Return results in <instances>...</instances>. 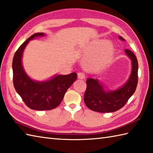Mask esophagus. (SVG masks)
I'll list each match as a JSON object with an SVG mask.
<instances>
[{"mask_svg":"<svg viewBox=\"0 0 153 153\" xmlns=\"http://www.w3.org/2000/svg\"><path fill=\"white\" fill-rule=\"evenodd\" d=\"M78 78L80 79H84L85 78V74L83 73H78Z\"/></svg>","mask_w":153,"mask_h":153,"instance_id":"1","label":"esophagus"}]
</instances>
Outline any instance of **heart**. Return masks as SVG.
Here are the masks:
<instances>
[{
	"label": "heart",
	"mask_w": 153,
	"mask_h": 153,
	"mask_svg": "<svg viewBox=\"0 0 153 153\" xmlns=\"http://www.w3.org/2000/svg\"><path fill=\"white\" fill-rule=\"evenodd\" d=\"M114 53V45L110 41L95 40L90 42L80 51L85 59L83 67L88 71L100 69L110 61Z\"/></svg>",
	"instance_id": "heart-1"
}]
</instances>
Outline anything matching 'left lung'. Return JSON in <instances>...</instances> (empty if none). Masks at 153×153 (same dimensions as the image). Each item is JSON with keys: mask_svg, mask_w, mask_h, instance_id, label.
I'll return each instance as SVG.
<instances>
[{"mask_svg": "<svg viewBox=\"0 0 153 153\" xmlns=\"http://www.w3.org/2000/svg\"><path fill=\"white\" fill-rule=\"evenodd\" d=\"M119 39L126 41L121 36ZM125 53L131 61V71L128 79L123 85L115 90H109L99 79H87L84 101L91 110L100 113L116 111L122 108L135 92L138 81L137 59L129 49H126Z\"/></svg>", "mask_w": 153, "mask_h": 153, "instance_id": "1", "label": "left lung"}]
</instances>
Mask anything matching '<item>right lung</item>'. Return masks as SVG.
<instances>
[{
  "instance_id": "1",
  "label": "right lung",
  "mask_w": 153,
  "mask_h": 153,
  "mask_svg": "<svg viewBox=\"0 0 153 153\" xmlns=\"http://www.w3.org/2000/svg\"><path fill=\"white\" fill-rule=\"evenodd\" d=\"M44 33H36L30 36L18 49L12 61L13 82L16 91L27 107L35 110H50L57 108L63 100L68 88L77 79L76 73L69 74H55L42 81L30 78L25 71L22 56L30 41L43 37Z\"/></svg>"
}]
</instances>
